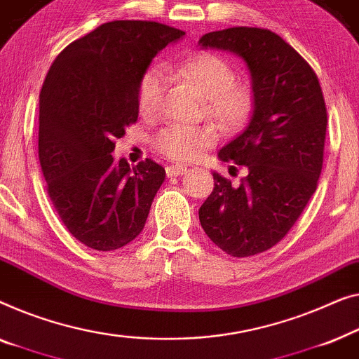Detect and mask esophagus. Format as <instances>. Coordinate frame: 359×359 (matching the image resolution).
<instances>
[{
  "instance_id": "esophagus-1",
  "label": "esophagus",
  "mask_w": 359,
  "mask_h": 359,
  "mask_svg": "<svg viewBox=\"0 0 359 359\" xmlns=\"http://www.w3.org/2000/svg\"><path fill=\"white\" fill-rule=\"evenodd\" d=\"M187 172V168L184 165H168L165 168V174L169 175V177H175V175H182Z\"/></svg>"
}]
</instances>
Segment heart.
<instances>
[{"mask_svg":"<svg viewBox=\"0 0 359 359\" xmlns=\"http://www.w3.org/2000/svg\"><path fill=\"white\" fill-rule=\"evenodd\" d=\"M170 73L184 79L205 97V114L221 131H236L249 120L254 110V89L247 81L236 79L228 60L211 52H195L182 60ZM168 74L161 67H149L141 74L136 100L141 115L158 112L168 89ZM216 141L211 127L172 125L161 131L156 146L161 153L175 161L195 159Z\"/></svg>","mask_w":359,"mask_h":359,"instance_id":"b5f03b06","label":"heart"}]
</instances>
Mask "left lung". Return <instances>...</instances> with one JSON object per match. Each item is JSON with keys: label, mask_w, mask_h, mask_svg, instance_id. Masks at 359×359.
I'll use <instances>...</instances> for the list:
<instances>
[{"label": "left lung", "mask_w": 359, "mask_h": 359, "mask_svg": "<svg viewBox=\"0 0 359 359\" xmlns=\"http://www.w3.org/2000/svg\"><path fill=\"white\" fill-rule=\"evenodd\" d=\"M198 43L244 60L255 99L247 128L218 153L249 174L236 187L213 172L215 189L200 206V223L226 254L257 255L287 234L317 189L325 100L309 63L269 29L229 27L205 34Z\"/></svg>", "instance_id": "left-lung-1"}]
</instances>
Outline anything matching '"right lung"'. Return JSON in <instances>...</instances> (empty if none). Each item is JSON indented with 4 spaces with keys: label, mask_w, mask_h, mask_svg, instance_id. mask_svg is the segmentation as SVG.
Wrapping results in <instances>:
<instances>
[{
    "label": "right lung",
    "mask_w": 359,
    "mask_h": 359,
    "mask_svg": "<svg viewBox=\"0 0 359 359\" xmlns=\"http://www.w3.org/2000/svg\"><path fill=\"white\" fill-rule=\"evenodd\" d=\"M184 30L105 22L55 58L40 90L39 161L60 219L84 245L117 250L144 228L163 165L115 163V140L138 120L141 74Z\"/></svg>",
    "instance_id": "1"
}]
</instances>
